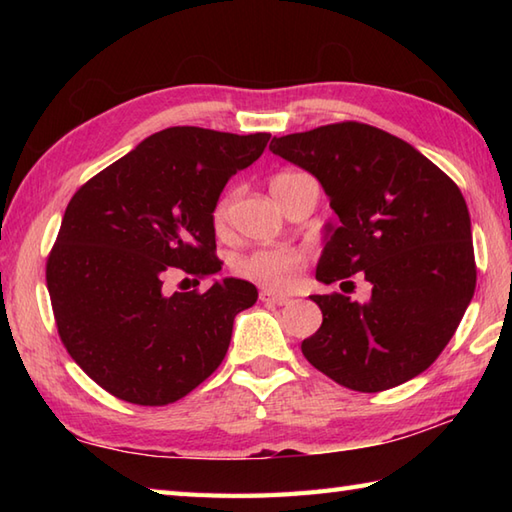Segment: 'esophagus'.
Returning a JSON list of instances; mask_svg holds the SVG:
<instances>
[{
	"instance_id": "esophagus-1",
	"label": "esophagus",
	"mask_w": 512,
	"mask_h": 512,
	"mask_svg": "<svg viewBox=\"0 0 512 512\" xmlns=\"http://www.w3.org/2000/svg\"><path fill=\"white\" fill-rule=\"evenodd\" d=\"M259 301L270 303V306H286V303H290L286 295H277V292H270V290L259 292Z\"/></svg>"
}]
</instances>
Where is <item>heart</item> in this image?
<instances>
[{"mask_svg": "<svg viewBox=\"0 0 512 512\" xmlns=\"http://www.w3.org/2000/svg\"><path fill=\"white\" fill-rule=\"evenodd\" d=\"M290 176H295V173H279V176H275L273 182H270V189H275L279 182L288 180ZM228 211H231V195H224V198L217 200V204L213 206V224L217 228H222L226 224ZM308 259L310 257L303 248L264 246L239 257L235 262V273L266 290L281 292L297 284L303 268L308 266Z\"/></svg>", "mask_w": 512, "mask_h": 512, "instance_id": "heart-1", "label": "heart"}]
</instances>
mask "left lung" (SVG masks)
<instances>
[{
	"label": "left lung",
	"instance_id": "1",
	"mask_svg": "<svg viewBox=\"0 0 512 512\" xmlns=\"http://www.w3.org/2000/svg\"><path fill=\"white\" fill-rule=\"evenodd\" d=\"M270 151L310 171L339 217L317 279L361 273L372 284L365 303L341 292L310 297L323 323L301 343L303 356L365 394L422 374L475 292L471 217L458 184L405 140L356 121L273 138Z\"/></svg>",
	"mask_w": 512,
	"mask_h": 512
}]
</instances>
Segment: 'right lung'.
<instances>
[{"mask_svg":"<svg viewBox=\"0 0 512 512\" xmlns=\"http://www.w3.org/2000/svg\"><path fill=\"white\" fill-rule=\"evenodd\" d=\"M270 134L169 127L72 195L46 262L54 323L96 385L132 405L184 398L224 361L257 288L224 279L167 295L165 281L222 270L213 206Z\"/></svg>","mask_w":512,"mask_h":512,"instance_id":"obj_1","label":"right lung"}]
</instances>
